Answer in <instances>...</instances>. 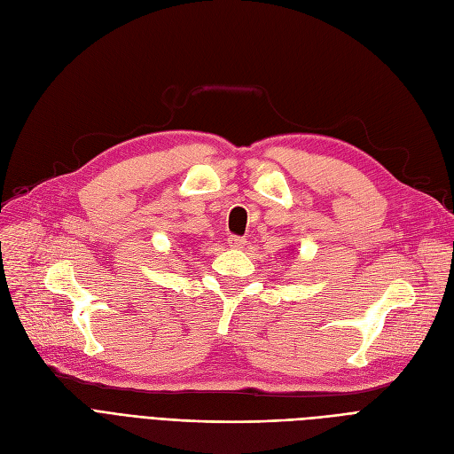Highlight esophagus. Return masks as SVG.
<instances>
[{"label": "esophagus", "mask_w": 454, "mask_h": 454, "mask_svg": "<svg viewBox=\"0 0 454 454\" xmlns=\"http://www.w3.org/2000/svg\"><path fill=\"white\" fill-rule=\"evenodd\" d=\"M246 242H247V240H246L244 237H231V239H229V246L234 247V249H242V247L246 246Z\"/></svg>", "instance_id": "34e87169"}]
</instances>
